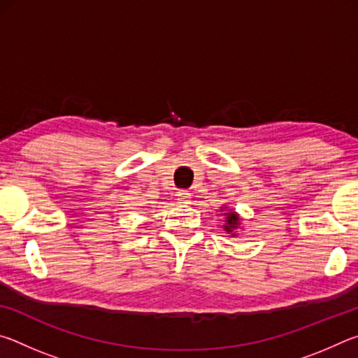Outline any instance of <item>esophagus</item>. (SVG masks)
<instances>
[{"label": "esophagus", "mask_w": 358, "mask_h": 358, "mask_svg": "<svg viewBox=\"0 0 358 358\" xmlns=\"http://www.w3.org/2000/svg\"><path fill=\"white\" fill-rule=\"evenodd\" d=\"M178 202L180 203H189L191 202V196L187 191H180L178 192Z\"/></svg>", "instance_id": "obj_1"}]
</instances>
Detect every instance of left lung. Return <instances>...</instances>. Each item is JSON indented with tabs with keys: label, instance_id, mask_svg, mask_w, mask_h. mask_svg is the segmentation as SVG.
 <instances>
[{
	"label": "left lung",
	"instance_id": "1",
	"mask_svg": "<svg viewBox=\"0 0 358 358\" xmlns=\"http://www.w3.org/2000/svg\"><path fill=\"white\" fill-rule=\"evenodd\" d=\"M221 211H224V230H226L227 234H232V237H235L241 224L240 215L235 210H230L229 207H221Z\"/></svg>",
	"mask_w": 358,
	"mask_h": 358
}]
</instances>
